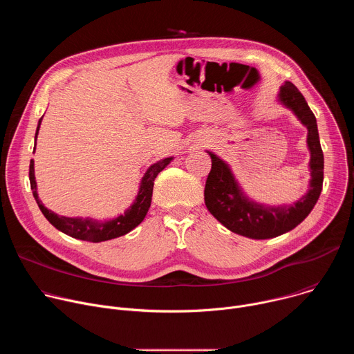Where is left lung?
Returning a JSON list of instances; mask_svg holds the SVG:
<instances>
[{
  "mask_svg": "<svg viewBox=\"0 0 354 354\" xmlns=\"http://www.w3.org/2000/svg\"><path fill=\"white\" fill-rule=\"evenodd\" d=\"M277 102L290 109L308 130L307 147L310 149L308 167L311 179L307 193L295 203L269 206L249 198L232 174L231 167L207 149L212 158V171L205 187L206 207L225 228L252 239L274 238L295 228L311 213L322 192L324 153L313 111L306 97L290 81L280 86Z\"/></svg>",
  "mask_w": 354,
  "mask_h": 354,
  "instance_id": "obj_1",
  "label": "left lung"
}]
</instances>
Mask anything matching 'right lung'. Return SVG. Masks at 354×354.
I'll return each instance as SVG.
<instances>
[{"label": "right lung", "mask_w": 354, "mask_h": 354, "mask_svg": "<svg viewBox=\"0 0 354 354\" xmlns=\"http://www.w3.org/2000/svg\"><path fill=\"white\" fill-rule=\"evenodd\" d=\"M41 119L43 118H40L39 123H37L35 141L37 140ZM35 148H36V142H35ZM171 161H174V157L160 160L156 164L151 165L145 171L144 176L141 178V182L138 186V193H137L133 203L130 205V207L126 209L123 214H119L115 218H109V220H104V221L93 220L89 217H86V218L64 217V216H59V214L53 213L52 210L44 207V205L41 203V200L39 198V194H37L33 160L30 161V165H29V180H30V189H32L36 203L50 224L55 225L59 231H62L75 239L88 241V242H104V241H109V239H113V238H118V236H122V235L130 232L144 220V217L147 216L148 209L151 206V198H153L154 180H156L157 175L165 167H168L171 164Z\"/></svg>", "instance_id": "obj_1"}]
</instances>
